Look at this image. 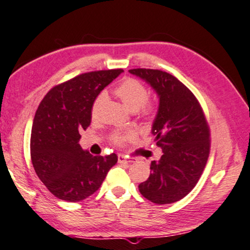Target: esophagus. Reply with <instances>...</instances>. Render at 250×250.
Segmentation results:
<instances>
[{"mask_svg": "<svg viewBox=\"0 0 250 250\" xmlns=\"http://www.w3.org/2000/svg\"><path fill=\"white\" fill-rule=\"evenodd\" d=\"M118 161H119V162L132 163V162L134 161V160H133V159H131V158H128V156L124 155V154H119V155H118Z\"/></svg>", "mask_w": 250, "mask_h": 250, "instance_id": "esophagus-1", "label": "esophagus"}]
</instances>
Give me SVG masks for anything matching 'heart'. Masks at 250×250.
<instances>
[{
	"mask_svg": "<svg viewBox=\"0 0 250 250\" xmlns=\"http://www.w3.org/2000/svg\"><path fill=\"white\" fill-rule=\"evenodd\" d=\"M113 94L124 103V105L131 111H138L139 116L145 120H152L156 115L158 106L153 101L148 100V91L139 80L126 78L113 89ZM104 94L98 95L92 105V112L103 102ZM134 137L133 132H115L111 134L110 139L117 146H123Z\"/></svg>",
	"mask_w": 250,
	"mask_h": 250,
	"instance_id": "heart-1",
	"label": "heart"
}]
</instances>
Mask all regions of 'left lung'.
<instances>
[{
    "mask_svg": "<svg viewBox=\"0 0 250 250\" xmlns=\"http://www.w3.org/2000/svg\"><path fill=\"white\" fill-rule=\"evenodd\" d=\"M130 73L148 82L160 97L152 132L163 154L158 162H150L152 172L139 184V191L155 204H171L184 198L204 171L211 148L210 126L197 97L174 75L148 68Z\"/></svg>",
    "mask_w": 250,
    "mask_h": 250,
    "instance_id": "8db88e82",
    "label": "left lung"
}]
</instances>
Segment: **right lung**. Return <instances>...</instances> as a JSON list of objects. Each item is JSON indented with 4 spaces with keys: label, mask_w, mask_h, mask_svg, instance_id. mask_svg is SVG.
<instances>
[{
    "label": "right lung",
    "mask_w": 250,
    "mask_h": 250,
    "mask_svg": "<svg viewBox=\"0 0 250 250\" xmlns=\"http://www.w3.org/2000/svg\"><path fill=\"white\" fill-rule=\"evenodd\" d=\"M123 69L80 74L51 89L40 102L31 131V161L48 191L59 199L80 202L96 192L118 161L115 153L94 156L79 145L91 123L98 94Z\"/></svg>",
    "instance_id": "add662e5"
}]
</instances>
